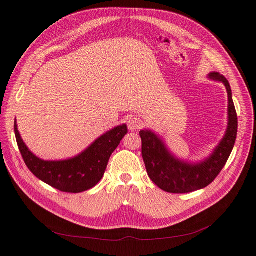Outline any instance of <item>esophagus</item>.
Returning <instances> with one entry per match:
<instances>
[{"mask_svg":"<svg viewBox=\"0 0 256 256\" xmlns=\"http://www.w3.org/2000/svg\"><path fill=\"white\" fill-rule=\"evenodd\" d=\"M142 120L138 118H133L128 121V130H138L142 128Z\"/></svg>","mask_w":256,"mask_h":256,"instance_id":"esophagus-1","label":"esophagus"}]
</instances>
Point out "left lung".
Wrapping results in <instances>:
<instances>
[{"label": "left lung", "instance_id": "obj_1", "mask_svg": "<svg viewBox=\"0 0 256 256\" xmlns=\"http://www.w3.org/2000/svg\"><path fill=\"white\" fill-rule=\"evenodd\" d=\"M210 80L222 82L228 94V126L222 140L208 157L200 162H188L170 152L164 140L152 130H142V155L150 180L168 193H190L204 188L216 179L234 150L238 116L229 82L217 72L208 74Z\"/></svg>", "mask_w": 256, "mask_h": 256}]
</instances>
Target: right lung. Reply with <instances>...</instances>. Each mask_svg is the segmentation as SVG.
Returning <instances> with one entry per match:
<instances>
[{"label": "right lung", "instance_id": "add662e5", "mask_svg": "<svg viewBox=\"0 0 256 256\" xmlns=\"http://www.w3.org/2000/svg\"><path fill=\"white\" fill-rule=\"evenodd\" d=\"M14 130L17 145L28 169L39 180L66 193L85 192L96 186L102 179L112 152L128 133L126 124H122L101 135L72 158L44 160L29 150L17 128L16 120Z\"/></svg>", "mask_w": 256, "mask_h": 256}]
</instances>
